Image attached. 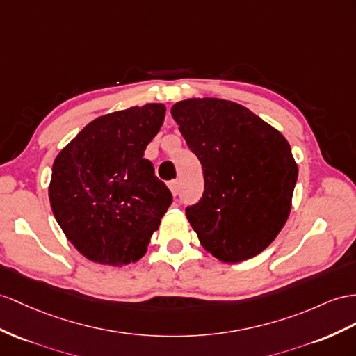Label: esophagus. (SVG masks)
Masks as SVG:
<instances>
[{"label": "esophagus", "mask_w": 356, "mask_h": 356, "mask_svg": "<svg viewBox=\"0 0 356 356\" xmlns=\"http://www.w3.org/2000/svg\"><path fill=\"white\" fill-rule=\"evenodd\" d=\"M168 186H170V191L172 193V195H177L179 194V191H180L179 180H171L170 184H168Z\"/></svg>", "instance_id": "34e87169"}]
</instances>
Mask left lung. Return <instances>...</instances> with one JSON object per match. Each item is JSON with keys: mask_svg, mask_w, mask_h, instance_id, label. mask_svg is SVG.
<instances>
[{"mask_svg": "<svg viewBox=\"0 0 356 356\" xmlns=\"http://www.w3.org/2000/svg\"><path fill=\"white\" fill-rule=\"evenodd\" d=\"M171 114L203 167V197L186 207L200 242L225 263L257 256L290 213L298 165L287 140L230 100L186 99Z\"/></svg>", "mask_w": 356, "mask_h": 356, "instance_id": "obj_1", "label": "left lung"}]
</instances>
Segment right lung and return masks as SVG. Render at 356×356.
I'll use <instances>...</instances> for the list:
<instances>
[{"label":"right lung","instance_id":"right-lung-1","mask_svg":"<svg viewBox=\"0 0 356 356\" xmlns=\"http://www.w3.org/2000/svg\"><path fill=\"white\" fill-rule=\"evenodd\" d=\"M163 117L162 104L102 115L54 161V216L88 260L122 266L141 259L172 203L170 189L144 158Z\"/></svg>","mask_w":356,"mask_h":356}]
</instances>
